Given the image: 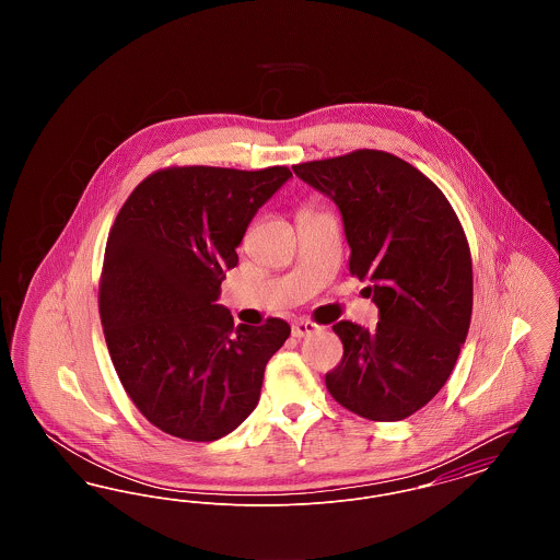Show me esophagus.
<instances>
[{"label": "esophagus", "mask_w": 560, "mask_h": 560, "mask_svg": "<svg viewBox=\"0 0 560 560\" xmlns=\"http://www.w3.org/2000/svg\"><path fill=\"white\" fill-rule=\"evenodd\" d=\"M319 325L315 320L311 319H298L293 320L292 336L293 338H304V336H311L313 331H317Z\"/></svg>", "instance_id": "1"}]
</instances>
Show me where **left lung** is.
<instances>
[{
  "label": "left lung",
  "instance_id": "left-lung-1",
  "mask_svg": "<svg viewBox=\"0 0 560 560\" xmlns=\"http://www.w3.org/2000/svg\"><path fill=\"white\" fill-rule=\"evenodd\" d=\"M342 213L350 275L372 295L375 329L340 320L345 354L325 375L329 395L373 422L422 409L452 375L472 315V260L452 203L397 155L359 149L293 165Z\"/></svg>",
  "mask_w": 560,
  "mask_h": 560
}]
</instances>
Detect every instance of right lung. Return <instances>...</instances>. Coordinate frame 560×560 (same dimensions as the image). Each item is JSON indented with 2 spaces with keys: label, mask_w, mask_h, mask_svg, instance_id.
Segmentation results:
<instances>
[{
  "label": "right lung",
  "mask_w": 560,
  "mask_h": 560,
  "mask_svg": "<svg viewBox=\"0 0 560 560\" xmlns=\"http://www.w3.org/2000/svg\"><path fill=\"white\" fill-rule=\"evenodd\" d=\"M288 178L285 165L165 167L110 226L98 290L108 354L138 411L172 436L210 443L233 432L290 338L283 319L235 327L215 304L252 218Z\"/></svg>",
  "instance_id": "add662e5"
}]
</instances>
